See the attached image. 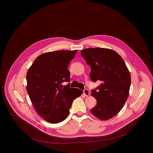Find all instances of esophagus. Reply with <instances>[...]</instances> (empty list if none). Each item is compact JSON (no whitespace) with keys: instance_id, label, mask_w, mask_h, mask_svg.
<instances>
[{"instance_id":"1","label":"esophagus","mask_w":153,"mask_h":153,"mask_svg":"<svg viewBox=\"0 0 153 153\" xmlns=\"http://www.w3.org/2000/svg\"><path fill=\"white\" fill-rule=\"evenodd\" d=\"M84 95L85 96V97H88V96H89V95H90V91H89V90H88V89H85L84 90Z\"/></svg>"}]
</instances>
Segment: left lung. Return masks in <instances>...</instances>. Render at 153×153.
<instances>
[{"label":"left lung","instance_id":"8db88e82","mask_svg":"<svg viewBox=\"0 0 153 153\" xmlns=\"http://www.w3.org/2000/svg\"><path fill=\"white\" fill-rule=\"evenodd\" d=\"M90 66V77L101 84L91 90L97 101L90 110L100 120H108L117 115L128 98L131 76L124 59L115 51L104 48H89L80 51Z\"/></svg>","mask_w":153,"mask_h":153}]
</instances>
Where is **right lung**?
I'll list each match as a JSON object with an SVG mask.
<instances>
[{"mask_svg": "<svg viewBox=\"0 0 153 153\" xmlns=\"http://www.w3.org/2000/svg\"><path fill=\"white\" fill-rule=\"evenodd\" d=\"M77 50L44 53L34 61L26 74L27 92L37 113L50 123L57 124L68 116L73 100L83 91L70 88L68 66Z\"/></svg>", "mask_w": 153, "mask_h": 153, "instance_id": "obj_1", "label": "right lung"}]
</instances>
